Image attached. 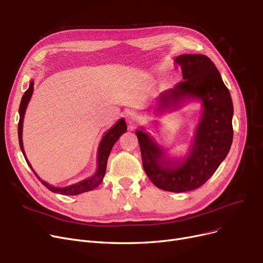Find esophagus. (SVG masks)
<instances>
[{"label": "esophagus", "instance_id": "esophagus-1", "mask_svg": "<svg viewBox=\"0 0 263 263\" xmlns=\"http://www.w3.org/2000/svg\"><path fill=\"white\" fill-rule=\"evenodd\" d=\"M139 116H137V114L136 113H134V112H132V110H130V112H128L127 114H126V121H127V123L129 124V126H134V124L139 121Z\"/></svg>", "mask_w": 263, "mask_h": 263}]
</instances>
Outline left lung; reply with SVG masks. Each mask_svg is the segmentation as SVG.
<instances>
[{
	"mask_svg": "<svg viewBox=\"0 0 263 263\" xmlns=\"http://www.w3.org/2000/svg\"><path fill=\"white\" fill-rule=\"evenodd\" d=\"M175 63L181 67L183 81L161 95V105L168 106L185 96L202 102V115L190 156L172 166L149 135L141 130L135 133L150 181L161 190L181 193L203 185L228 155L233 137V105L228 88L208 57L183 54Z\"/></svg>",
	"mask_w": 263,
	"mask_h": 263,
	"instance_id": "8db88e82",
	"label": "left lung"
}]
</instances>
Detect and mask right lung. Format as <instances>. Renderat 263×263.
<instances>
[{
  "label": "right lung",
  "instance_id": "1",
  "mask_svg": "<svg viewBox=\"0 0 263 263\" xmlns=\"http://www.w3.org/2000/svg\"><path fill=\"white\" fill-rule=\"evenodd\" d=\"M34 82L32 81L30 83V87L27 88V90L24 92V95L22 96V99H21V103L19 106V114H20V119H19V124H18V137H19V144H20V148L24 155V149H23V143H22V127H23V117H24V113H25V108L27 106V103H29L33 90H34ZM127 131V126H126V122H124L123 119H120L117 121V123L115 124L114 127L110 128L105 135L103 136V139L100 143L99 146V150H98V168H97L96 174L90 177L87 178L86 180H83L79 183L72 184V185H69L66 187H55L53 185H50L49 183L45 182L41 180V179L36 175V173L33 171L31 164L27 161L26 157L25 160L27 162V164L30 165V167L32 168V171L34 172V174L36 175V177L39 179L40 182L43 183L47 189H49L51 192L53 193H59V194H63V195H78L81 194V193H84V192H88L93 190L95 187L98 186L102 179L104 177L105 174V170H106V163H107V158L109 156L110 150H112L113 145L116 143V141L119 139V136Z\"/></svg>",
  "mask_w": 263,
  "mask_h": 263
}]
</instances>
